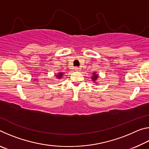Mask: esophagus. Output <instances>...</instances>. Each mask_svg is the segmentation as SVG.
Masks as SVG:
<instances>
[{
	"mask_svg": "<svg viewBox=\"0 0 149 149\" xmlns=\"http://www.w3.org/2000/svg\"><path fill=\"white\" fill-rule=\"evenodd\" d=\"M74 70H75V71H80V70H81V68H80L79 67H77V66H76V67H75Z\"/></svg>",
	"mask_w": 149,
	"mask_h": 149,
	"instance_id": "1",
	"label": "esophagus"
}]
</instances>
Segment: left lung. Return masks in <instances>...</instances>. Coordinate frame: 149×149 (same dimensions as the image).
<instances>
[{
	"label": "left lung",
	"mask_w": 149,
	"mask_h": 149,
	"mask_svg": "<svg viewBox=\"0 0 149 149\" xmlns=\"http://www.w3.org/2000/svg\"><path fill=\"white\" fill-rule=\"evenodd\" d=\"M93 76L92 77V79H93V81H95L96 79H97V77H98V75H97V74H96L95 73H94V74H93Z\"/></svg>",
	"instance_id": "left-lung-1"
}]
</instances>
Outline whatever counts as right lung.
Wrapping results in <instances>:
<instances>
[{"label": "right lung", "mask_w": 149, "mask_h": 149, "mask_svg": "<svg viewBox=\"0 0 149 149\" xmlns=\"http://www.w3.org/2000/svg\"><path fill=\"white\" fill-rule=\"evenodd\" d=\"M62 75H63L62 73H59V74L57 75L58 76H56V77H58V78H60V77H61L62 76Z\"/></svg>", "instance_id": "obj_1"}]
</instances>
